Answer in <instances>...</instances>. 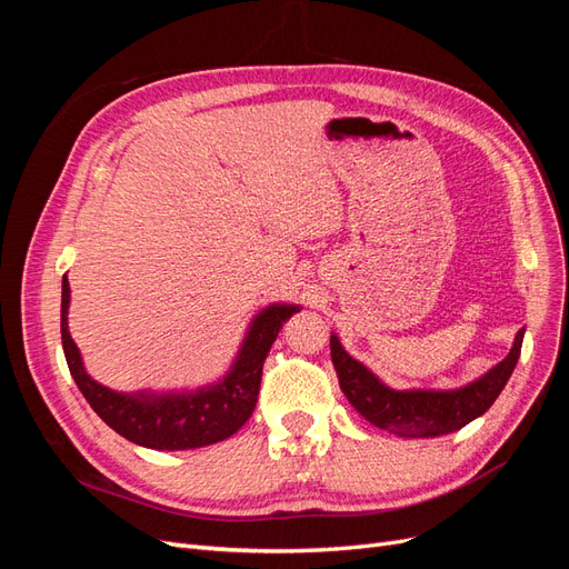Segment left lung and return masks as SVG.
Segmentation results:
<instances>
[{
  "label": "left lung",
  "mask_w": 569,
  "mask_h": 569,
  "mask_svg": "<svg viewBox=\"0 0 569 569\" xmlns=\"http://www.w3.org/2000/svg\"><path fill=\"white\" fill-rule=\"evenodd\" d=\"M522 337L525 330L515 337L510 353L485 377L453 391H393L377 380L363 363L343 351L335 335L330 339V353L339 387L360 416L396 437L420 439L451 435L479 418L481 412H487L518 366Z\"/></svg>",
  "instance_id": "8db88e82"
}]
</instances>
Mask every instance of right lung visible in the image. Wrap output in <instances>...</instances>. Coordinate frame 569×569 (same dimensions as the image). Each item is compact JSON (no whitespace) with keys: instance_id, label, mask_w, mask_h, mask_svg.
Returning a JSON list of instances; mask_svg holds the SVG:
<instances>
[{"instance_id":"right-lung-1","label":"right lung","mask_w":569,"mask_h":569,"mask_svg":"<svg viewBox=\"0 0 569 569\" xmlns=\"http://www.w3.org/2000/svg\"><path fill=\"white\" fill-rule=\"evenodd\" d=\"M68 301H71V287L63 278L61 343L78 389L113 432L132 443L159 451L201 449V446L232 437L256 408L263 363L272 341L278 339L282 322L299 311V306H268L261 316H256L232 370L216 387L194 393L130 396L101 387L84 372L80 351L68 332Z\"/></svg>"}]
</instances>
